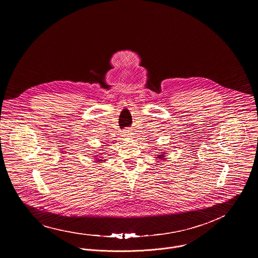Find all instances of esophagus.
Returning a JSON list of instances; mask_svg holds the SVG:
<instances>
[{"label": "esophagus", "instance_id": "obj_1", "mask_svg": "<svg viewBox=\"0 0 258 258\" xmlns=\"http://www.w3.org/2000/svg\"><path fill=\"white\" fill-rule=\"evenodd\" d=\"M123 134H124L125 136H131V135L133 134V131H132L131 128H125V130L123 131Z\"/></svg>", "mask_w": 258, "mask_h": 258}]
</instances>
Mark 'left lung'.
<instances>
[{
    "label": "left lung",
    "instance_id": "1",
    "mask_svg": "<svg viewBox=\"0 0 258 258\" xmlns=\"http://www.w3.org/2000/svg\"><path fill=\"white\" fill-rule=\"evenodd\" d=\"M163 153H164V152H163ZM159 154H160V153H159ZM162 157H163V155H162V154H160V155H158V157H157V158H159V159H161V158H162Z\"/></svg>",
    "mask_w": 258,
    "mask_h": 258
}]
</instances>
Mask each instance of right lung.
Here are the masks:
<instances>
[{"mask_svg":"<svg viewBox=\"0 0 258 258\" xmlns=\"http://www.w3.org/2000/svg\"><path fill=\"white\" fill-rule=\"evenodd\" d=\"M97 161H98V162H100V161H102V159H98Z\"/></svg>","mask_w":258,"mask_h":258,"instance_id":"obj_1","label":"right lung"}]
</instances>
